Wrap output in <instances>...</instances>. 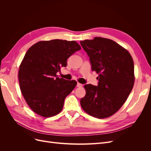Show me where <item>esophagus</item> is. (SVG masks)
Instances as JSON below:
<instances>
[{
    "mask_svg": "<svg viewBox=\"0 0 151 151\" xmlns=\"http://www.w3.org/2000/svg\"><path fill=\"white\" fill-rule=\"evenodd\" d=\"M83 86V84H81V83H77V87H78V88H81V87Z\"/></svg>",
    "mask_w": 151,
    "mask_h": 151,
    "instance_id": "obj_1",
    "label": "esophagus"
}]
</instances>
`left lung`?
<instances>
[{"label": "left lung", "instance_id": "8db88e82", "mask_svg": "<svg viewBox=\"0 0 151 151\" xmlns=\"http://www.w3.org/2000/svg\"><path fill=\"white\" fill-rule=\"evenodd\" d=\"M90 58L92 70L99 74L98 86L84 85L81 99L83 110L95 118H106L125 103L135 82L133 58L127 50L114 41L101 37L81 41Z\"/></svg>", "mask_w": 151, "mask_h": 151}]
</instances>
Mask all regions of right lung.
<instances>
[{
  "instance_id": "right-lung-1",
  "label": "right lung",
  "mask_w": 151,
  "mask_h": 151,
  "mask_svg": "<svg viewBox=\"0 0 151 151\" xmlns=\"http://www.w3.org/2000/svg\"><path fill=\"white\" fill-rule=\"evenodd\" d=\"M81 49L75 41H40L26 53L19 67L21 93L35 113L45 118L60 113L64 100L77 85L76 81L57 77L67 58Z\"/></svg>"
}]
</instances>
